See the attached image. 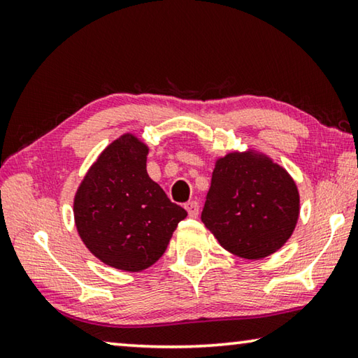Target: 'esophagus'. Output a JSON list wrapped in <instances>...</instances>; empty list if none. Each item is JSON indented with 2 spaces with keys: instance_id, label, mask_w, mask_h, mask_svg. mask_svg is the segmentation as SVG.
Segmentation results:
<instances>
[{
  "instance_id": "obj_1",
  "label": "esophagus",
  "mask_w": 358,
  "mask_h": 358,
  "mask_svg": "<svg viewBox=\"0 0 358 358\" xmlns=\"http://www.w3.org/2000/svg\"><path fill=\"white\" fill-rule=\"evenodd\" d=\"M186 210H187V215H189L191 217H197L199 216V202H196V201L187 202Z\"/></svg>"
}]
</instances>
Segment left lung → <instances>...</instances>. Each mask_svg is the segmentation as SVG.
<instances>
[{"instance_id":"obj_1","label":"left lung","mask_w":358,"mask_h":358,"mask_svg":"<svg viewBox=\"0 0 358 358\" xmlns=\"http://www.w3.org/2000/svg\"><path fill=\"white\" fill-rule=\"evenodd\" d=\"M299 213V191L282 167L248 153L217 159L202 222L224 250L245 259L270 256L292 235Z\"/></svg>"}]
</instances>
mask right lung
Here are the masks:
<instances>
[{"mask_svg": "<svg viewBox=\"0 0 358 358\" xmlns=\"http://www.w3.org/2000/svg\"><path fill=\"white\" fill-rule=\"evenodd\" d=\"M147 155L134 136H121L102 151L74 201L83 243L102 262L124 271L153 265L187 215L148 177Z\"/></svg>", "mask_w": 358, "mask_h": 358, "instance_id": "right-lung-1", "label": "right lung"}]
</instances>
